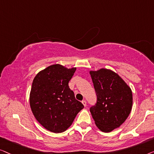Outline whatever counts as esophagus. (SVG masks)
<instances>
[{"label":"esophagus","instance_id":"esophagus-1","mask_svg":"<svg viewBox=\"0 0 154 154\" xmlns=\"http://www.w3.org/2000/svg\"><path fill=\"white\" fill-rule=\"evenodd\" d=\"M82 104H83V105L84 106V107H86V100H82Z\"/></svg>","mask_w":154,"mask_h":154}]
</instances>
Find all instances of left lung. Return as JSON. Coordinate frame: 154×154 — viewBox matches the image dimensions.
Segmentation results:
<instances>
[{
  "mask_svg": "<svg viewBox=\"0 0 154 154\" xmlns=\"http://www.w3.org/2000/svg\"><path fill=\"white\" fill-rule=\"evenodd\" d=\"M90 75L97 96L90 112L97 127L109 133L119 127L131 113L132 91L119 75L110 70L90 71Z\"/></svg>",
  "mask_w": 154,
  "mask_h": 154,
  "instance_id": "8db88e82",
  "label": "left lung"
}]
</instances>
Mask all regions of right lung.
<instances>
[{"label": "right lung", "mask_w": 154, "mask_h": 154, "mask_svg": "<svg viewBox=\"0 0 154 154\" xmlns=\"http://www.w3.org/2000/svg\"><path fill=\"white\" fill-rule=\"evenodd\" d=\"M75 70L76 68L52 65L39 72L33 81L30 94L32 112L45 128L53 133L66 131L84 108L68 86Z\"/></svg>", "instance_id": "1"}]
</instances>
